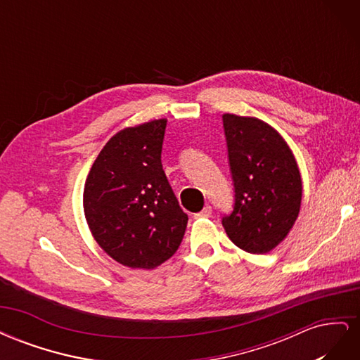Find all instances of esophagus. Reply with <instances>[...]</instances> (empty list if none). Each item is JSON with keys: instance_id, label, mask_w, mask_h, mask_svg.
I'll return each mask as SVG.
<instances>
[{"instance_id": "esophagus-1", "label": "esophagus", "mask_w": 360, "mask_h": 360, "mask_svg": "<svg viewBox=\"0 0 360 360\" xmlns=\"http://www.w3.org/2000/svg\"><path fill=\"white\" fill-rule=\"evenodd\" d=\"M210 214H212V207L205 205L201 212L195 213L193 217H195V219H204V217H210Z\"/></svg>"}]
</instances>
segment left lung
I'll return each instance as SVG.
<instances>
[{"mask_svg":"<svg viewBox=\"0 0 360 360\" xmlns=\"http://www.w3.org/2000/svg\"><path fill=\"white\" fill-rule=\"evenodd\" d=\"M234 210L222 217L230 240L266 254L288 236L302 204L297 162L276 129L255 117L224 114Z\"/></svg>","mask_w":360,"mask_h":360,"instance_id":"8db88e82","label":"left lung"}]
</instances>
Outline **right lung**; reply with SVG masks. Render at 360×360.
Listing matches in <instances>:
<instances>
[{"label":"right lung","instance_id":"1","mask_svg":"<svg viewBox=\"0 0 360 360\" xmlns=\"http://www.w3.org/2000/svg\"><path fill=\"white\" fill-rule=\"evenodd\" d=\"M167 118L117 132L84 186V213L105 252L130 269H155L179 249L188 225L160 153Z\"/></svg>","mask_w":360,"mask_h":360}]
</instances>
